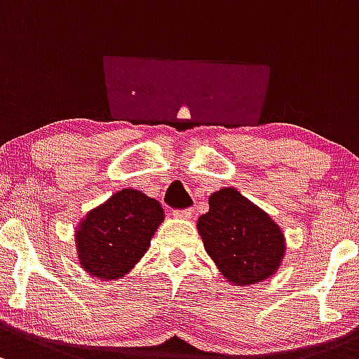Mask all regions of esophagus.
<instances>
[{"mask_svg": "<svg viewBox=\"0 0 359 359\" xmlns=\"http://www.w3.org/2000/svg\"><path fill=\"white\" fill-rule=\"evenodd\" d=\"M192 208H186V210H175L173 211V217L177 218H184V220H187V218L192 217Z\"/></svg>", "mask_w": 359, "mask_h": 359, "instance_id": "34e87169", "label": "esophagus"}]
</instances>
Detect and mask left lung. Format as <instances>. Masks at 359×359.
<instances>
[{"mask_svg": "<svg viewBox=\"0 0 359 359\" xmlns=\"http://www.w3.org/2000/svg\"><path fill=\"white\" fill-rule=\"evenodd\" d=\"M208 203L198 232L227 282L251 285L273 275L284 259L285 239L270 215L233 187L213 192Z\"/></svg>", "mask_w": 359, "mask_h": 359, "instance_id": "left-lung-1", "label": "left lung"}]
</instances>
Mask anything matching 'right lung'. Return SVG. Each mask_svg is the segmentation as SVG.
Returning <instances> with one entry per match:
<instances>
[{
	"mask_svg": "<svg viewBox=\"0 0 359 359\" xmlns=\"http://www.w3.org/2000/svg\"><path fill=\"white\" fill-rule=\"evenodd\" d=\"M165 213L156 199L135 189L115 192L90 210L75 230L81 266L101 280L120 278L144 256Z\"/></svg>",
	"mask_w": 359,
	"mask_h": 359,
	"instance_id": "1",
	"label": "right lung"
}]
</instances>
